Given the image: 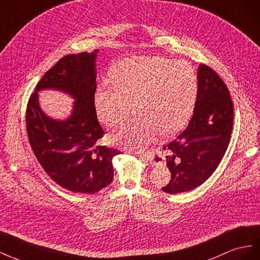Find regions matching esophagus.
<instances>
[{
  "instance_id": "34e87169",
  "label": "esophagus",
  "mask_w": 260,
  "mask_h": 260,
  "mask_svg": "<svg viewBox=\"0 0 260 260\" xmlns=\"http://www.w3.org/2000/svg\"><path fill=\"white\" fill-rule=\"evenodd\" d=\"M135 154H137V155H140V157L145 158V159H146L148 162L153 163V158H152V155H151L149 152H145V153H143V152H135Z\"/></svg>"
}]
</instances>
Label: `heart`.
Instances as JSON below:
<instances>
[{
	"mask_svg": "<svg viewBox=\"0 0 260 260\" xmlns=\"http://www.w3.org/2000/svg\"><path fill=\"white\" fill-rule=\"evenodd\" d=\"M114 88L94 93L99 121L109 128L124 123L136 111L139 116L111 136V142L132 150H144L160 133L173 135L187 124L194 110L198 78L191 65L165 57L126 58L110 73Z\"/></svg>",
	"mask_w": 260,
	"mask_h": 260,
	"instance_id": "1",
	"label": "heart"
}]
</instances>
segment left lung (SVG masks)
Instances as JSON below:
<instances>
[{"label":"left lung","mask_w":260,"mask_h":260,"mask_svg":"<svg viewBox=\"0 0 260 260\" xmlns=\"http://www.w3.org/2000/svg\"><path fill=\"white\" fill-rule=\"evenodd\" d=\"M194 113L185 131L163 147L171 181L162 190L180 194L198 187L216 171L233 128V102L218 74L200 64Z\"/></svg>","instance_id":"1"}]
</instances>
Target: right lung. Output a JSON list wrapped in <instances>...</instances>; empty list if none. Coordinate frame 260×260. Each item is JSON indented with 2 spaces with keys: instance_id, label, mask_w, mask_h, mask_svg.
<instances>
[{
  "instance_id": "add662e5",
  "label": "right lung",
  "mask_w": 260,
  "mask_h": 260,
  "mask_svg": "<svg viewBox=\"0 0 260 260\" xmlns=\"http://www.w3.org/2000/svg\"><path fill=\"white\" fill-rule=\"evenodd\" d=\"M98 52L62 57L40 79L26 113L29 143L44 171L63 188L84 194L111 184L112 160L121 153L97 144L105 134L94 108ZM43 90L61 91L74 99L68 118L53 119L44 112L38 93Z\"/></svg>"
}]
</instances>
